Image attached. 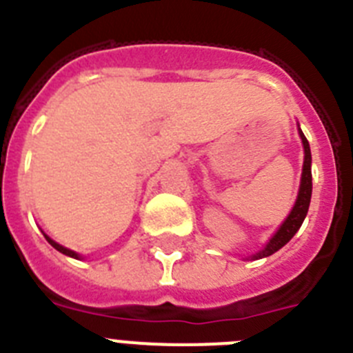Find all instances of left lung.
Returning a JSON list of instances; mask_svg holds the SVG:
<instances>
[{
  "label": "left lung",
  "mask_w": 353,
  "mask_h": 353,
  "mask_svg": "<svg viewBox=\"0 0 353 353\" xmlns=\"http://www.w3.org/2000/svg\"><path fill=\"white\" fill-rule=\"evenodd\" d=\"M302 138V145H304V168H302V180H301V189H299L297 201H295V207L290 212V215L286 217V221L283 223V226L277 230L276 235L270 239V242L267 244V248L261 249L260 252L254 254V260H260V258L270 256L276 251L283 248L285 244H288L292 236L299 232V228L304 223V217L307 214V208H310L311 201V191H313V179H311V150L310 143L305 139V136L302 134V130H299Z\"/></svg>",
  "instance_id": "left-lung-1"
}]
</instances>
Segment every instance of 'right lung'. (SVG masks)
<instances>
[{"label": "right lung", "instance_id": "add662e5", "mask_svg": "<svg viewBox=\"0 0 353 353\" xmlns=\"http://www.w3.org/2000/svg\"><path fill=\"white\" fill-rule=\"evenodd\" d=\"M46 239H48V242H49V244L52 245V248H54V249H58V251H60V252H63V254H67V256H72V258H79V256H77V252L70 251V249L63 248V245H60V244H56L54 240H51V239H49L48 235H46Z\"/></svg>", "mask_w": 353, "mask_h": 353}]
</instances>
